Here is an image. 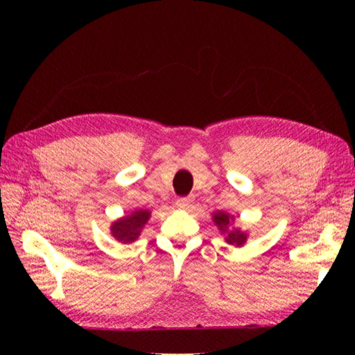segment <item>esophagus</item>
I'll use <instances>...</instances> for the list:
<instances>
[{
  "instance_id": "esophagus-1",
  "label": "esophagus",
  "mask_w": 355,
  "mask_h": 355,
  "mask_svg": "<svg viewBox=\"0 0 355 355\" xmlns=\"http://www.w3.org/2000/svg\"><path fill=\"white\" fill-rule=\"evenodd\" d=\"M191 202H192V200H191L189 197H182V198H179V200L176 201L179 209H189Z\"/></svg>"
}]
</instances>
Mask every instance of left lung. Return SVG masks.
<instances>
[{"label":"left lung","mask_w":355,"mask_h":355,"mask_svg":"<svg viewBox=\"0 0 355 355\" xmlns=\"http://www.w3.org/2000/svg\"><path fill=\"white\" fill-rule=\"evenodd\" d=\"M213 220L216 222V225L219 227V230L222 231V234H227V241L232 245H243L247 240V235L239 230H230L231 222L234 220V218H230L228 213L225 211H219L214 213Z\"/></svg>","instance_id":"left-lung-1"}]
</instances>
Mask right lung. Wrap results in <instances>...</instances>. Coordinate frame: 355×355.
Listing matches in <instances>:
<instances>
[{"label": "right lung", "mask_w": 355, "mask_h": 355, "mask_svg": "<svg viewBox=\"0 0 355 355\" xmlns=\"http://www.w3.org/2000/svg\"><path fill=\"white\" fill-rule=\"evenodd\" d=\"M149 219L148 210H136L130 216H124L112 223V237L120 243H133L141 234L144 225Z\"/></svg>", "instance_id": "add662e5"}]
</instances>
